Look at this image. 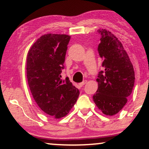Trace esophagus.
Masks as SVG:
<instances>
[{
	"mask_svg": "<svg viewBox=\"0 0 149 149\" xmlns=\"http://www.w3.org/2000/svg\"><path fill=\"white\" fill-rule=\"evenodd\" d=\"M87 82V80H84V81H82L81 83H80V84H79V85H80V86L81 87H82V86H84V85L85 84H86V83Z\"/></svg>",
	"mask_w": 149,
	"mask_h": 149,
	"instance_id": "34e87169",
	"label": "esophagus"
}]
</instances>
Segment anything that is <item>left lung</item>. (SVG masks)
Segmentation results:
<instances>
[{"label":"left lung","instance_id":"obj_1","mask_svg":"<svg viewBox=\"0 0 149 149\" xmlns=\"http://www.w3.org/2000/svg\"><path fill=\"white\" fill-rule=\"evenodd\" d=\"M101 36L98 47L103 60V71L97 81L98 89L93 96L97 107L107 116H113L122 109L132 94L135 72L127 52L116 36L106 29H99Z\"/></svg>","mask_w":149,"mask_h":149}]
</instances>
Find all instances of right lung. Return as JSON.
<instances>
[{
  "mask_svg": "<svg viewBox=\"0 0 149 149\" xmlns=\"http://www.w3.org/2000/svg\"><path fill=\"white\" fill-rule=\"evenodd\" d=\"M70 36L46 34L33 45L27 57V77L35 102L47 114L61 118L68 114L79 97L68 77L62 79Z\"/></svg>",
  "mask_w": 149,
  "mask_h": 149,
  "instance_id": "obj_1",
  "label": "right lung"
}]
</instances>
